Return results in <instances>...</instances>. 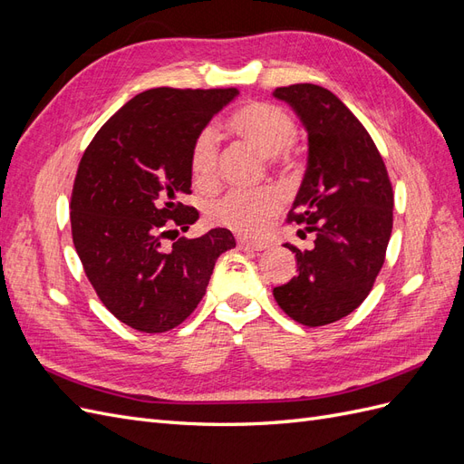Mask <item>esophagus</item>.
<instances>
[{"instance_id": "obj_1", "label": "esophagus", "mask_w": 464, "mask_h": 464, "mask_svg": "<svg viewBox=\"0 0 464 464\" xmlns=\"http://www.w3.org/2000/svg\"><path fill=\"white\" fill-rule=\"evenodd\" d=\"M237 249H244V251H261L265 246L257 244V242H249L246 237H237Z\"/></svg>"}]
</instances>
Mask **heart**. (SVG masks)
Masks as SVG:
<instances>
[{
    "mask_svg": "<svg viewBox=\"0 0 464 464\" xmlns=\"http://www.w3.org/2000/svg\"><path fill=\"white\" fill-rule=\"evenodd\" d=\"M228 130L242 141L266 154V160L278 172L298 164L294 150L298 128L296 121L276 104L251 101L236 108L227 120ZM218 141L210 130H203L189 150V170L199 188H213L218 179ZM283 208V198L273 188L232 189L217 201L208 203L207 218L215 227L228 228L240 236L257 237L269 230Z\"/></svg>",
    "mask_w": 464,
    "mask_h": 464,
    "instance_id": "1",
    "label": "heart"
}]
</instances>
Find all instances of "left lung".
Returning <instances> with one entry per match:
<instances>
[{"mask_svg":"<svg viewBox=\"0 0 464 464\" xmlns=\"http://www.w3.org/2000/svg\"><path fill=\"white\" fill-rule=\"evenodd\" d=\"M302 118L310 157L288 222L314 232L296 254L298 275L273 290L276 304L305 327L329 325L366 300L385 263L392 230V184L368 130L331 91L300 82L278 87Z\"/></svg>","mask_w":464,"mask_h":464,"instance_id":"1","label":"left lung"}]
</instances>
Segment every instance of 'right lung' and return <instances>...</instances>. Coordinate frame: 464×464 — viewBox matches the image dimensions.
<instances>
[{
  "label": "right lung",
  "instance_id": "obj_1",
  "mask_svg": "<svg viewBox=\"0 0 464 464\" xmlns=\"http://www.w3.org/2000/svg\"><path fill=\"white\" fill-rule=\"evenodd\" d=\"M236 94V87L145 91L82 152L69 203L73 244L96 296L131 329L154 334L184 323L217 259L236 247L227 228L164 246L199 218L179 201L191 193L189 150Z\"/></svg>",
  "mask_w": 464,
  "mask_h": 464
}]
</instances>
